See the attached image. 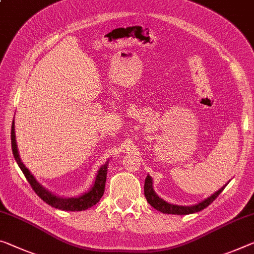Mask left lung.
Masks as SVG:
<instances>
[{"instance_id": "obj_1", "label": "left lung", "mask_w": 254, "mask_h": 254, "mask_svg": "<svg viewBox=\"0 0 254 254\" xmlns=\"http://www.w3.org/2000/svg\"><path fill=\"white\" fill-rule=\"evenodd\" d=\"M227 184H225L223 188H220L218 191L215 192L214 194L208 196L207 199H204L201 202L193 204V206H178V204L168 203L166 201L159 198L157 195V193L154 190V187H152V179L150 175H148L144 181V196L148 201V203L150 204L151 207H154L157 210L163 212V214H172V215H189V214H194V212H198L203 210L204 208H207L209 204H210L212 201H214L217 196H218L223 190L226 187Z\"/></svg>"}]
</instances>
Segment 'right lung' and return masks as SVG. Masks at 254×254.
<instances>
[{
  "label": "right lung",
  "instance_id": "1",
  "mask_svg": "<svg viewBox=\"0 0 254 254\" xmlns=\"http://www.w3.org/2000/svg\"><path fill=\"white\" fill-rule=\"evenodd\" d=\"M11 146H12V152H13L14 159L17 164L19 165L20 170L25 174L26 179L29 184L33 188L36 194H37L40 199L45 201L47 204L54 207L56 209H61V210L65 211H82L86 209L95 206L104 194L105 191V183H106V175H107V167H108V160L102 165V167L98 170L97 175H96L95 183L92 185L91 189L88 192H84L83 194L79 196H74V198H62V196H58L52 193L51 191L46 190L42 184L38 183L34 175L31 174L29 170L23 165L19 156L17 141H15V132H14V120L12 122L11 127Z\"/></svg>",
  "mask_w": 254,
  "mask_h": 254
}]
</instances>
